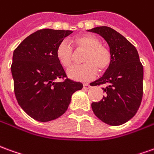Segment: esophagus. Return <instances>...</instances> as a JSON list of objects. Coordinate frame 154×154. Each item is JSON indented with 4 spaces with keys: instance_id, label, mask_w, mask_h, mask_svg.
<instances>
[{
    "instance_id": "obj_1",
    "label": "esophagus",
    "mask_w": 154,
    "mask_h": 154,
    "mask_svg": "<svg viewBox=\"0 0 154 154\" xmlns=\"http://www.w3.org/2000/svg\"><path fill=\"white\" fill-rule=\"evenodd\" d=\"M90 88H91L90 84H88V83H84V84H83V88H84V89H89Z\"/></svg>"
}]
</instances>
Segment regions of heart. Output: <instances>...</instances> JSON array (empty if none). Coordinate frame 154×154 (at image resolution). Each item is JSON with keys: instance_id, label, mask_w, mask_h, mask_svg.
<instances>
[{"instance_id": "b5f03b06", "label": "heart", "mask_w": 154, "mask_h": 154, "mask_svg": "<svg viewBox=\"0 0 154 154\" xmlns=\"http://www.w3.org/2000/svg\"><path fill=\"white\" fill-rule=\"evenodd\" d=\"M77 50L85 51L82 65H75L66 71L67 76L76 81L85 82L95 78L97 68L105 71L112 62V52L109 48L101 45L98 38L89 35L76 36L73 40ZM73 49L69 42L63 40L57 47L56 56L58 62L64 67H68L73 59Z\"/></svg>"}]
</instances>
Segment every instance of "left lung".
<instances>
[{
  "instance_id": "obj_1",
  "label": "left lung",
  "mask_w": 154,
  "mask_h": 154,
  "mask_svg": "<svg viewBox=\"0 0 154 154\" xmlns=\"http://www.w3.org/2000/svg\"><path fill=\"white\" fill-rule=\"evenodd\" d=\"M88 32L97 33L107 42L112 52V62L105 73L91 83L106 84V96L92 103L94 114L112 126L125 123L139 108L143 97V67L137 49L120 33L108 26H97Z\"/></svg>"
}]
</instances>
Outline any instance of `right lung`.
<instances>
[{
    "instance_id": "1",
    "label": "right lung",
    "mask_w": 154,
    "mask_h": 154,
    "mask_svg": "<svg viewBox=\"0 0 154 154\" xmlns=\"http://www.w3.org/2000/svg\"><path fill=\"white\" fill-rule=\"evenodd\" d=\"M71 33L39 30L23 40L13 52L11 70L17 103L39 122H49L65 113L72 94L83 87L66 78L56 56L58 44ZM59 78L66 79L58 83Z\"/></svg>"
}]
</instances>
